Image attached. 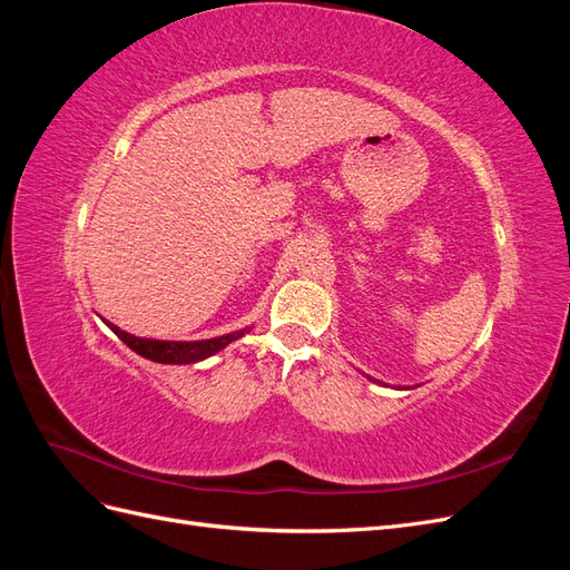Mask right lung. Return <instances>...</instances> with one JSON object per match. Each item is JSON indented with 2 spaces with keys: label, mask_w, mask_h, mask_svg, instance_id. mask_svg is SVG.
I'll use <instances>...</instances> for the list:
<instances>
[{
  "label": "right lung",
  "mask_w": 570,
  "mask_h": 570,
  "mask_svg": "<svg viewBox=\"0 0 570 570\" xmlns=\"http://www.w3.org/2000/svg\"><path fill=\"white\" fill-rule=\"evenodd\" d=\"M107 325L128 344L132 352H137L149 361H157V364H197V361L220 352L223 347H228L230 342H235L237 337H243L247 333V331H237V333H228V335H220L214 340H202V342H166V340L135 337L126 331H120V327H116L109 321H107Z\"/></svg>",
  "instance_id": "right-lung-1"
}]
</instances>
